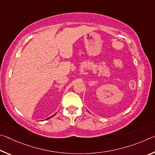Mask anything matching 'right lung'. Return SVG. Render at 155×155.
Listing matches in <instances>:
<instances>
[{
  "mask_svg": "<svg viewBox=\"0 0 155 155\" xmlns=\"http://www.w3.org/2000/svg\"><path fill=\"white\" fill-rule=\"evenodd\" d=\"M54 115H55V114H54ZM54 115H52V116H51V117H48V119H49V118H51V117H53V116H54ZM47 119H48V118H47Z\"/></svg>",
  "mask_w": 155,
  "mask_h": 155,
  "instance_id": "obj_1",
  "label": "right lung"
}]
</instances>
